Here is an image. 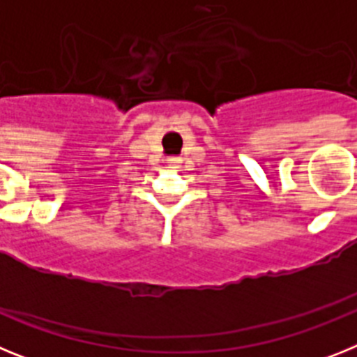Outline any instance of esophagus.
Wrapping results in <instances>:
<instances>
[{"mask_svg":"<svg viewBox=\"0 0 357 357\" xmlns=\"http://www.w3.org/2000/svg\"><path fill=\"white\" fill-rule=\"evenodd\" d=\"M182 166V159L181 157H176V159H169L168 160V168L172 169H178Z\"/></svg>","mask_w":357,"mask_h":357,"instance_id":"1","label":"esophagus"}]
</instances>
